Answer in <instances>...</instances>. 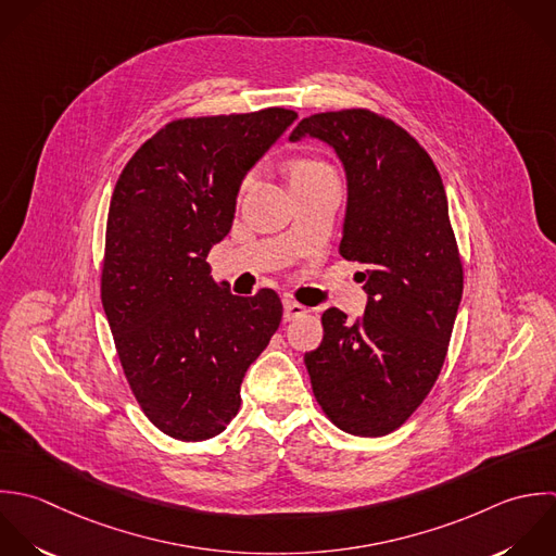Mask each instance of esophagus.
Returning a JSON list of instances; mask_svg holds the SVG:
<instances>
[{
  "instance_id": "34e87169",
  "label": "esophagus",
  "mask_w": 556,
  "mask_h": 556,
  "mask_svg": "<svg viewBox=\"0 0 556 556\" xmlns=\"http://www.w3.org/2000/svg\"><path fill=\"white\" fill-rule=\"evenodd\" d=\"M305 314H307V307H303L301 303H296V301L290 299V296L283 299V318H286V320H294V318H301V316H305Z\"/></svg>"
}]
</instances>
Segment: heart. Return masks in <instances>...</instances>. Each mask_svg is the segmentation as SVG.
<instances>
[{"label": "heart", "instance_id": "1", "mask_svg": "<svg viewBox=\"0 0 556 556\" xmlns=\"http://www.w3.org/2000/svg\"><path fill=\"white\" fill-rule=\"evenodd\" d=\"M333 175L331 168L325 162L318 160H299L292 166V179H303V177H329ZM251 184V179L244 181V188Z\"/></svg>", "mask_w": 556, "mask_h": 556}]
</instances>
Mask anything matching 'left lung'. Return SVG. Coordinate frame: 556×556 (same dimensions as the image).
I'll return each mask as SVG.
<instances>
[{
    "label": "left lung",
    "instance_id": "1",
    "mask_svg": "<svg viewBox=\"0 0 556 556\" xmlns=\"http://www.w3.org/2000/svg\"><path fill=\"white\" fill-rule=\"evenodd\" d=\"M329 144L346 173L340 255L366 266V312L329 307L325 338L305 353L312 390L336 427L362 438L399 429L444 366L464 292L448 199L429 153L370 110L303 118L292 142Z\"/></svg>",
    "mask_w": 556,
    "mask_h": 556
}]
</instances>
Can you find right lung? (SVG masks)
Here are the masks:
<instances>
[{"instance_id": "add662e5", "label": "right lung", "mask_w": 556, "mask_h": 556, "mask_svg": "<svg viewBox=\"0 0 556 556\" xmlns=\"http://www.w3.org/2000/svg\"><path fill=\"white\" fill-rule=\"evenodd\" d=\"M296 116L266 108L173 121L114 186L101 303L138 405L175 440L225 431L249 366L279 329L277 292L231 294L207 253L231 229L242 179Z\"/></svg>"}]
</instances>
